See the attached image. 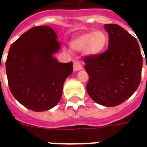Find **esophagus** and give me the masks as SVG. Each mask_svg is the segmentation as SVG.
<instances>
[{
    "instance_id": "1",
    "label": "esophagus",
    "mask_w": 147,
    "mask_h": 147,
    "mask_svg": "<svg viewBox=\"0 0 147 147\" xmlns=\"http://www.w3.org/2000/svg\"><path fill=\"white\" fill-rule=\"evenodd\" d=\"M83 67H82V64L80 63V61L78 60H75L73 63V69L74 71H79L81 70Z\"/></svg>"
}]
</instances>
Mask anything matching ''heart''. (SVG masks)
<instances>
[{"instance_id": "b5f03b06", "label": "heart", "mask_w": 147, "mask_h": 147, "mask_svg": "<svg viewBox=\"0 0 147 147\" xmlns=\"http://www.w3.org/2000/svg\"><path fill=\"white\" fill-rule=\"evenodd\" d=\"M108 42L107 35L104 31L98 30L94 33H87L80 35L71 42L72 48L76 50L86 49L90 55L100 54L106 46Z\"/></svg>"}]
</instances>
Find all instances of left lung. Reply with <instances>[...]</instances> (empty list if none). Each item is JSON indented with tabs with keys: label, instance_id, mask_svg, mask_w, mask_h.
<instances>
[{
	"label": "left lung",
	"instance_id": "left-lung-1",
	"mask_svg": "<svg viewBox=\"0 0 147 147\" xmlns=\"http://www.w3.org/2000/svg\"><path fill=\"white\" fill-rule=\"evenodd\" d=\"M108 49L84 57L86 91L97 103L113 107L129 98L141 81L142 57L136 38L117 24H105Z\"/></svg>",
	"mask_w": 147,
	"mask_h": 147
}]
</instances>
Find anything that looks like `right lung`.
Returning a JSON list of instances; mask_svg holds the SVG:
<instances>
[{
	"mask_svg": "<svg viewBox=\"0 0 147 147\" xmlns=\"http://www.w3.org/2000/svg\"><path fill=\"white\" fill-rule=\"evenodd\" d=\"M57 34L49 26L30 28L11 45L6 60L9 89L18 102L42 112L57 104L72 62H58L53 54L61 47Z\"/></svg>",
	"mask_w": 147,
	"mask_h": 147,
	"instance_id": "add662e5",
	"label": "right lung"
}]
</instances>
